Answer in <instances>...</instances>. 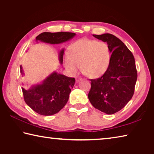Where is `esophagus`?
I'll return each mask as SVG.
<instances>
[{"mask_svg":"<svg viewBox=\"0 0 154 154\" xmlns=\"http://www.w3.org/2000/svg\"><path fill=\"white\" fill-rule=\"evenodd\" d=\"M80 80H82V77H76V82L77 83L79 82Z\"/></svg>","mask_w":154,"mask_h":154,"instance_id":"34e87169","label":"esophagus"}]
</instances>
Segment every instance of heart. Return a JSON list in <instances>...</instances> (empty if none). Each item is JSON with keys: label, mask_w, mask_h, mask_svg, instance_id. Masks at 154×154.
<instances>
[{"label": "heart", "mask_w": 154, "mask_h": 154, "mask_svg": "<svg viewBox=\"0 0 154 154\" xmlns=\"http://www.w3.org/2000/svg\"><path fill=\"white\" fill-rule=\"evenodd\" d=\"M110 60V49L106 42L82 38L70 47L69 56L64 58V65L71 73L76 72L80 65L83 74L96 78L106 72Z\"/></svg>", "instance_id": "b5f03b06"}]
</instances>
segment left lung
<instances>
[{
  "label": "left lung",
  "instance_id": "left-lung-1",
  "mask_svg": "<svg viewBox=\"0 0 154 154\" xmlns=\"http://www.w3.org/2000/svg\"><path fill=\"white\" fill-rule=\"evenodd\" d=\"M93 36L106 42L111 52L110 63L102 76L90 79L88 98L94 107L106 114L123 109L134 94L137 71L133 54L111 34Z\"/></svg>",
  "mask_w": 154,
  "mask_h": 154
}]
</instances>
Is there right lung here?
Wrapping results in <instances>:
<instances>
[{
  "mask_svg": "<svg viewBox=\"0 0 154 154\" xmlns=\"http://www.w3.org/2000/svg\"><path fill=\"white\" fill-rule=\"evenodd\" d=\"M75 33L67 32H43L36 37V41L58 44L71 39ZM64 50L60 52V61H63ZM20 72L23 74L22 66ZM75 79L53 72L41 84L26 90L22 88L26 103L36 113L42 116H51L59 112L69 100V94L75 85Z\"/></svg>",
  "mask_w": 154,
  "mask_h": 154,
  "instance_id": "1",
  "label": "right lung"
}]
</instances>
